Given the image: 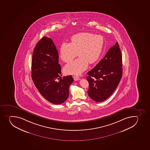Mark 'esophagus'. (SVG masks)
Returning a JSON list of instances; mask_svg holds the SVG:
<instances>
[{"instance_id":"esophagus-1","label":"esophagus","mask_w":150,"mask_h":150,"mask_svg":"<svg viewBox=\"0 0 150 150\" xmlns=\"http://www.w3.org/2000/svg\"><path fill=\"white\" fill-rule=\"evenodd\" d=\"M73 77L75 81H78V80H79L80 79V78H79V77H78V76H74Z\"/></svg>"}]
</instances>
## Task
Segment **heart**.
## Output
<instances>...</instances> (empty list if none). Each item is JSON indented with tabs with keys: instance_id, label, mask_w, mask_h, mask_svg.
<instances>
[{
	"instance_id": "1",
	"label": "heart",
	"mask_w": 150,
	"mask_h": 150,
	"mask_svg": "<svg viewBox=\"0 0 150 150\" xmlns=\"http://www.w3.org/2000/svg\"><path fill=\"white\" fill-rule=\"evenodd\" d=\"M104 45L103 37L88 33H80L71 38V43L64 42L60 48L62 60L68 63L78 54L80 57L67 64L64 68L67 74L80 75L87 69L88 64L98 60Z\"/></svg>"
}]
</instances>
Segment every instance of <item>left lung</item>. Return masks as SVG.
I'll list each match as a JSON object with an SVG mask.
<instances>
[{
  "label": "left lung",
  "instance_id": "8db88e82",
  "mask_svg": "<svg viewBox=\"0 0 150 150\" xmlns=\"http://www.w3.org/2000/svg\"><path fill=\"white\" fill-rule=\"evenodd\" d=\"M122 56L117 42L104 58L87 72L88 94L96 102L106 100L116 90L122 75Z\"/></svg>",
  "mask_w": 150,
  "mask_h": 150
}]
</instances>
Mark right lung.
I'll use <instances>...</instances> for the list:
<instances>
[{
  "label": "right lung",
  "instance_id": "obj_1",
  "mask_svg": "<svg viewBox=\"0 0 150 150\" xmlns=\"http://www.w3.org/2000/svg\"><path fill=\"white\" fill-rule=\"evenodd\" d=\"M60 75L61 67L56 47L52 39L43 37L33 52L32 79L40 94L53 104H61L67 100L69 87L74 81L72 76Z\"/></svg>",
  "mask_w": 150,
  "mask_h": 150
}]
</instances>
